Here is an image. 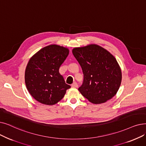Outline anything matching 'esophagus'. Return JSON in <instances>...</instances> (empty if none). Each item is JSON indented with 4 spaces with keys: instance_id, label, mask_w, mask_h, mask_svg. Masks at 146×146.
I'll list each match as a JSON object with an SVG mask.
<instances>
[{
    "instance_id": "esophagus-1",
    "label": "esophagus",
    "mask_w": 146,
    "mask_h": 146,
    "mask_svg": "<svg viewBox=\"0 0 146 146\" xmlns=\"http://www.w3.org/2000/svg\"><path fill=\"white\" fill-rule=\"evenodd\" d=\"M72 88H78V83L77 82H74V83L72 85Z\"/></svg>"
}]
</instances>
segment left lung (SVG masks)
Instances as JSON below:
<instances>
[{
    "label": "left lung",
    "mask_w": 146,
    "mask_h": 146,
    "mask_svg": "<svg viewBox=\"0 0 146 146\" xmlns=\"http://www.w3.org/2000/svg\"><path fill=\"white\" fill-rule=\"evenodd\" d=\"M73 54L82 69L84 80L78 90L94 104H101L116 94L122 80L116 58L97 45L75 48Z\"/></svg>",
    "instance_id": "left-lung-1"
}]
</instances>
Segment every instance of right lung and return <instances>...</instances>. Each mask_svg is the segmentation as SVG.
<instances>
[{
    "instance_id": "obj_1",
    "label": "right lung",
    "mask_w": 146,
    "mask_h": 146,
    "mask_svg": "<svg viewBox=\"0 0 146 146\" xmlns=\"http://www.w3.org/2000/svg\"><path fill=\"white\" fill-rule=\"evenodd\" d=\"M68 53L66 48L50 45L39 50L29 60L25 72V82L31 96L39 103L55 104L71 87L59 73Z\"/></svg>"
}]
</instances>
